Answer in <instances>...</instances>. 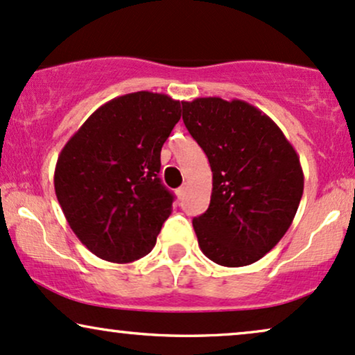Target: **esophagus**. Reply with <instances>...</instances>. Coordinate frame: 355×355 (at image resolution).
<instances>
[{
  "label": "esophagus",
  "mask_w": 355,
  "mask_h": 355,
  "mask_svg": "<svg viewBox=\"0 0 355 355\" xmlns=\"http://www.w3.org/2000/svg\"><path fill=\"white\" fill-rule=\"evenodd\" d=\"M184 194H186V187L182 186V187H179V189H176V196L179 199H182L184 198Z\"/></svg>",
  "instance_id": "34e87169"
}]
</instances>
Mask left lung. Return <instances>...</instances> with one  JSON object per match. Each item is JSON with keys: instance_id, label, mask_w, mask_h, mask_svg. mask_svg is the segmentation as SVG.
<instances>
[{"instance_id": "1", "label": "left lung", "mask_w": 355, "mask_h": 355, "mask_svg": "<svg viewBox=\"0 0 355 355\" xmlns=\"http://www.w3.org/2000/svg\"><path fill=\"white\" fill-rule=\"evenodd\" d=\"M182 120L212 169L211 204L192 220L200 250L222 266L255 263L298 211L304 176L295 148L243 100L182 102Z\"/></svg>"}]
</instances>
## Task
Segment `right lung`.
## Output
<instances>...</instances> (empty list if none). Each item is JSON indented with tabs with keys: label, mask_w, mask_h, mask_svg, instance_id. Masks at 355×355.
Segmentation results:
<instances>
[{
	"label": "right lung",
	"mask_w": 355,
	"mask_h": 355,
	"mask_svg": "<svg viewBox=\"0 0 355 355\" xmlns=\"http://www.w3.org/2000/svg\"><path fill=\"white\" fill-rule=\"evenodd\" d=\"M181 102L135 92L97 108L57 157L55 196L78 240L98 258L130 263L151 252L174 196L161 184V148Z\"/></svg>",
	"instance_id": "right-lung-1"
}]
</instances>
